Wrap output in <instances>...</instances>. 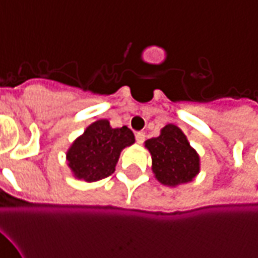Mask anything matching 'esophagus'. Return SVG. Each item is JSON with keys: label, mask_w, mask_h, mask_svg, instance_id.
<instances>
[{"label": "esophagus", "mask_w": 258, "mask_h": 258, "mask_svg": "<svg viewBox=\"0 0 258 258\" xmlns=\"http://www.w3.org/2000/svg\"><path fill=\"white\" fill-rule=\"evenodd\" d=\"M135 140H137L138 144H142L145 141V133H137L135 134Z\"/></svg>", "instance_id": "34e87169"}]
</instances>
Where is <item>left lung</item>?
<instances>
[{
	"label": "left lung",
	"instance_id": "obj_1",
	"mask_svg": "<svg viewBox=\"0 0 258 258\" xmlns=\"http://www.w3.org/2000/svg\"><path fill=\"white\" fill-rule=\"evenodd\" d=\"M145 148L151 152L152 170L160 184L177 186L190 182L199 174L198 152L174 124H167L159 137L146 141Z\"/></svg>",
	"mask_w": 258,
	"mask_h": 258
}]
</instances>
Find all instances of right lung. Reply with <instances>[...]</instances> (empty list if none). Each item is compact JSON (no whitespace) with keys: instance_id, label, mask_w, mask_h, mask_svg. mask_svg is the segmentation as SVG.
I'll use <instances>...</instances> for the list:
<instances>
[{"instance_id":"obj_1","label":"right lung","mask_w":258,"mask_h":258,"mask_svg":"<svg viewBox=\"0 0 258 258\" xmlns=\"http://www.w3.org/2000/svg\"><path fill=\"white\" fill-rule=\"evenodd\" d=\"M134 142L135 137L128 127L112 128L107 120H98L69 148V167L76 178L87 182L106 178L114 173L121 151Z\"/></svg>"}]
</instances>
